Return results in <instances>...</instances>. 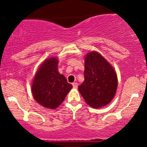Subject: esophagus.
I'll use <instances>...</instances> for the list:
<instances>
[{"instance_id": "34e87169", "label": "esophagus", "mask_w": 147, "mask_h": 147, "mask_svg": "<svg viewBox=\"0 0 147 147\" xmlns=\"http://www.w3.org/2000/svg\"><path fill=\"white\" fill-rule=\"evenodd\" d=\"M72 86H73L74 88H77L78 84H77V83H72Z\"/></svg>"}]
</instances>
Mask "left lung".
Here are the masks:
<instances>
[{"instance_id": "left-lung-1", "label": "left lung", "mask_w": 147, "mask_h": 147, "mask_svg": "<svg viewBox=\"0 0 147 147\" xmlns=\"http://www.w3.org/2000/svg\"><path fill=\"white\" fill-rule=\"evenodd\" d=\"M117 77L113 68L97 52L85 57L84 82L79 91L85 102L92 108L107 105L115 95Z\"/></svg>"}]
</instances>
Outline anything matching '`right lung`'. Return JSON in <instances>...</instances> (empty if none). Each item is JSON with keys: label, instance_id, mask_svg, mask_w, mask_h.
Wrapping results in <instances>:
<instances>
[{"label": "right lung", "instance_id": "right-lung-1", "mask_svg": "<svg viewBox=\"0 0 147 147\" xmlns=\"http://www.w3.org/2000/svg\"><path fill=\"white\" fill-rule=\"evenodd\" d=\"M58 59H47L37 70L32 92L35 100L47 109H55L63 102L72 86L58 72Z\"/></svg>", "mask_w": 147, "mask_h": 147}]
</instances>
